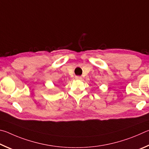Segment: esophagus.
<instances>
[{"label":"esophagus","instance_id":"obj_1","mask_svg":"<svg viewBox=\"0 0 149 149\" xmlns=\"http://www.w3.org/2000/svg\"><path fill=\"white\" fill-rule=\"evenodd\" d=\"M75 79H77V80H81L82 77H80V76H76V77H75Z\"/></svg>","mask_w":149,"mask_h":149}]
</instances>
